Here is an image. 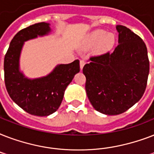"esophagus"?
I'll use <instances>...</instances> for the list:
<instances>
[{"mask_svg": "<svg viewBox=\"0 0 154 154\" xmlns=\"http://www.w3.org/2000/svg\"><path fill=\"white\" fill-rule=\"evenodd\" d=\"M85 64V60H80V68H81V70H82V69H83Z\"/></svg>", "mask_w": 154, "mask_h": 154, "instance_id": "34e87169", "label": "esophagus"}]
</instances>
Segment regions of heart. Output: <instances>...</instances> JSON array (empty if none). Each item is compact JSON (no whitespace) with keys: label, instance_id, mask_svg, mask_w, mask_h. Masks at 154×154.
<instances>
[{"label":"heart","instance_id":"1","mask_svg":"<svg viewBox=\"0 0 154 154\" xmlns=\"http://www.w3.org/2000/svg\"><path fill=\"white\" fill-rule=\"evenodd\" d=\"M115 36L112 32H106L105 30L96 29L91 32L85 40V45L87 47L97 45L96 52L102 54L110 51L115 45Z\"/></svg>","mask_w":154,"mask_h":154}]
</instances>
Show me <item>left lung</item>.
Segmentation results:
<instances>
[{"mask_svg": "<svg viewBox=\"0 0 154 154\" xmlns=\"http://www.w3.org/2000/svg\"><path fill=\"white\" fill-rule=\"evenodd\" d=\"M118 45L112 53L90 58L83 68L85 91L93 107L105 115H118L143 96L149 61L141 37L123 25H117Z\"/></svg>", "mask_w": 154, "mask_h": 154, "instance_id": "8db88e82", "label": "left lung"}]
</instances>
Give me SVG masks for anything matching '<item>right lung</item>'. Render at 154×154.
<instances>
[{"label": "right lung", "mask_w": 154, "mask_h": 154, "mask_svg": "<svg viewBox=\"0 0 154 154\" xmlns=\"http://www.w3.org/2000/svg\"><path fill=\"white\" fill-rule=\"evenodd\" d=\"M52 32L49 23L42 22L20 30L11 41L5 57V83L14 102L30 114L45 117L60 107L64 94L73 77L80 72L79 60L58 64L46 76L26 77L20 70V58L25 42Z\"/></svg>", "instance_id": "right-lung-1"}]
</instances>
